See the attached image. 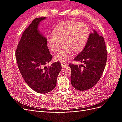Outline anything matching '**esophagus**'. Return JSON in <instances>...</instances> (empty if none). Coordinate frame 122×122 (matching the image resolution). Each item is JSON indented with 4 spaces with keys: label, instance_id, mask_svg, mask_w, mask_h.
I'll list each match as a JSON object with an SVG mask.
<instances>
[{
    "label": "esophagus",
    "instance_id": "34e87169",
    "mask_svg": "<svg viewBox=\"0 0 122 122\" xmlns=\"http://www.w3.org/2000/svg\"><path fill=\"white\" fill-rule=\"evenodd\" d=\"M61 67L63 68L64 67H66V66H67V64L66 63V62H61Z\"/></svg>",
    "mask_w": 122,
    "mask_h": 122
}]
</instances>
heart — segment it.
I'll use <instances>...</instances> for the list:
<instances>
[{"instance_id": "obj_1", "label": "heart", "mask_w": 122, "mask_h": 122, "mask_svg": "<svg viewBox=\"0 0 122 122\" xmlns=\"http://www.w3.org/2000/svg\"><path fill=\"white\" fill-rule=\"evenodd\" d=\"M52 34L47 36V45L52 52H56L60 49L61 42L64 46L55 55L56 61L68 60L73 53L81 52L86 46L89 37L88 26L76 21H66L57 24Z\"/></svg>"}]
</instances>
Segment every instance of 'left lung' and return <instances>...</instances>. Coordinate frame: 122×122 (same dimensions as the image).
<instances>
[{
    "mask_svg": "<svg viewBox=\"0 0 122 122\" xmlns=\"http://www.w3.org/2000/svg\"><path fill=\"white\" fill-rule=\"evenodd\" d=\"M106 47L104 38L94 30L91 33L84 49L74 58L83 62L81 66L70 64L72 86L79 91L89 90L100 79L107 61Z\"/></svg>",
    "mask_w": 122,
    "mask_h": 122,
    "instance_id": "left-lung-1",
    "label": "left lung"
}]
</instances>
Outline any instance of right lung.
Returning <instances> with one entry per match:
<instances>
[{
    "instance_id": "obj_1",
    "label": "right lung",
    "mask_w": 122,
    "mask_h": 122,
    "mask_svg": "<svg viewBox=\"0 0 122 122\" xmlns=\"http://www.w3.org/2000/svg\"><path fill=\"white\" fill-rule=\"evenodd\" d=\"M46 17L36 18L23 32L16 50V58L25 82L39 93L45 94L56 86V78L61 69L60 62L45 65L52 60L47 45V39L38 30Z\"/></svg>"
}]
</instances>
